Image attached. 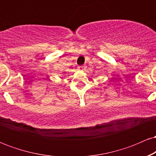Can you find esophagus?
Returning a JSON list of instances; mask_svg holds the SVG:
<instances>
[{"label":"esophagus","instance_id":"1","mask_svg":"<svg viewBox=\"0 0 156 156\" xmlns=\"http://www.w3.org/2000/svg\"><path fill=\"white\" fill-rule=\"evenodd\" d=\"M78 69H79V70H81V71H84L86 70V69H87V66L85 65H82V66H79V67H78Z\"/></svg>","mask_w":156,"mask_h":156}]
</instances>
